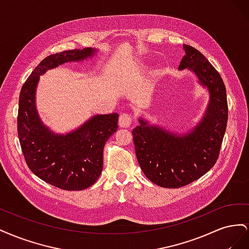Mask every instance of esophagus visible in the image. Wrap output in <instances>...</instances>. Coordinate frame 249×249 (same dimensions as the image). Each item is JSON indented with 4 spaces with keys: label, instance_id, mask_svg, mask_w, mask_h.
Instances as JSON below:
<instances>
[{
    "label": "esophagus",
    "instance_id": "esophagus-1",
    "mask_svg": "<svg viewBox=\"0 0 249 249\" xmlns=\"http://www.w3.org/2000/svg\"><path fill=\"white\" fill-rule=\"evenodd\" d=\"M132 123V117L129 114H122L118 119V124L120 127H129Z\"/></svg>",
    "mask_w": 249,
    "mask_h": 249
}]
</instances>
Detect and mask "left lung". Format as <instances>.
<instances>
[{"instance_id": "obj_1", "label": "left lung", "mask_w": 249, "mask_h": 249, "mask_svg": "<svg viewBox=\"0 0 249 249\" xmlns=\"http://www.w3.org/2000/svg\"><path fill=\"white\" fill-rule=\"evenodd\" d=\"M183 50L178 71H192L209 93L199 122L185 133H177L139 117V125L132 132L140 168L163 188L186 186L212 168L228 124L227 91L219 72L196 49L183 44Z\"/></svg>"}]
</instances>
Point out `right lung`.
<instances>
[{"label": "right lung", "instance_id": "1", "mask_svg": "<svg viewBox=\"0 0 249 249\" xmlns=\"http://www.w3.org/2000/svg\"><path fill=\"white\" fill-rule=\"evenodd\" d=\"M85 48L57 53L35 67L19 93L18 134L28 167L44 182L63 190H84L92 186L103 170L106 141L117 130L118 114H97L65 134L43 124L36 108L39 78L64 63L82 62L97 54Z\"/></svg>", "mask_w": 249, "mask_h": 249}]
</instances>
